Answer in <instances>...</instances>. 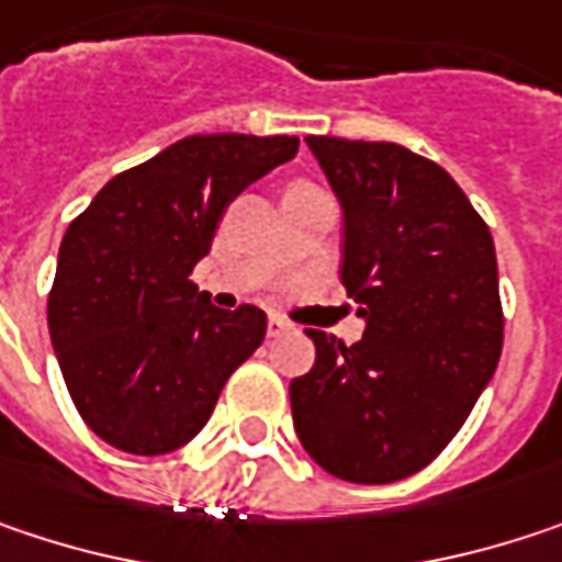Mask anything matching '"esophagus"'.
Returning <instances> with one entry per match:
<instances>
[{"label": "esophagus", "instance_id": "34e87169", "mask_svg": "<svg viewBox=\"0 0 562 562\" xmlns=\"http://www.w3.org/2000/svg\"><path fill=\"white\" fill-rule=\"evenodd\" d=\"M292 328L282 315H270V322H267V331H270V337H280V334H285Z\"/></svg>", "mask_w": 562, "mask_h": 562}]
</instances>
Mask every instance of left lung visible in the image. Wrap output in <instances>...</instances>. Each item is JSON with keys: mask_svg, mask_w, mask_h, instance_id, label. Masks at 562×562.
Instances as JSON below:
<instances>
[{"mask_svg": "<svg viewBox=\"0 0 562 562\" xmlns=\"http://www.w3.org/2000/svg\"><path fill=\"white\" fill-rule=\"evenodd\" d=\"M344 212L340 282L367 331L308 328L315 367L289 383L308 457L337 480L398 483L470 418L502 357L492 234L453 177L389 140L305 137Z\"/></svg>", "mask_w": 562, "mask_h": 562, "instance_id": "obj_1", "label": "left lung"}]
</instances>
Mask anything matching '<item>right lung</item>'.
Wrapping results in <instances>:
<instances>
[{
	"mask_svg": "<svg viewBox=\"0 0 562 562\" xmlns=\"http://www.w3.org/2000/svg\"><path fill=\"white\" fill-rule=\"evenodd\" d=\"M295 150L289 134H192L109 179L70 222L47 328L77 412L105 443L179 450L263 344L257 305L222 312L189 277L231 202Z\"/></svg>",
	"mask_w": 562,
	"mask_h": 562,
	"instance_id": "1",
	"label": "right lung"
}]
</instances>
